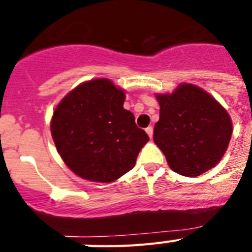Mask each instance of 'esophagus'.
Returning a JSON list of instances; mask_svg holds the SVG:
<instances>
[{
    "instance_id": "1",
    "label": "esophagus",
    "mask_w": 252,
    "mask_h": 252,
    "mask_svg": "<svg viewBox=\"0 0 252 252\" xmlns=\"http://www.w3.org/2000/svg\"><path fill=\"white\" fill-rule=\"evenodd\" d=\"M145 131H146V133H148V135H149V137H150V139H153L154 128L151 127V126H149V127H146V128H145Z\"/></svg>"
}]
</instances>
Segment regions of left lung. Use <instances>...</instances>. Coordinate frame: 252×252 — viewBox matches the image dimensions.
Wrapping results in <instances>:
<instances>
[{
	"mask_svg": "<svg viewBox=\"0 0 252 252\" xmlns=\"http://www.w3.org/2000/svg\"><path fill=\"white\" fill-rule=\"evenodd\" d=\"M157 99L160 117L154 127V142L171 170L192 178L217 165L232 133V121L223 107L206 91L188 83L173 93L157 94Z\"/></svg>",
	"mask_w": 252,
	"mask_h": 252,
	"instance_id": "8db88e82",
	"label": "left lung"
}]
</instances>
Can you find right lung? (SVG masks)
<instances>
[{"label": "right lung", "instance_id": "right-lung-1", "mask_svg": "<svg viewBox=\"0 0 252 252\" xmlns=\"http://www.w3.org/2000/svg\"><path fill=\"white\" fill-rule=\"evenodd\" d=\"M124 102V90L99 78L75 87L57 106L51 136L63 161L78 177L111 183L133 168L149 136Z\"/></svg>", "mask_w": 252, "mask_h": 252}]
</instances>
